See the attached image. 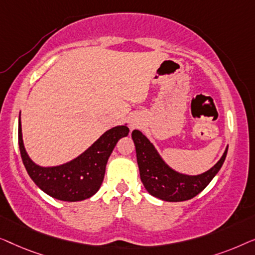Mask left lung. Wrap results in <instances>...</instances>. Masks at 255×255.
Segmentation results:
<instances>
[{
  "label": "left lung",
  "instance_id": "left-lung-1",
  "mask_svg": "<svg viewBox=\"0 0 255 255\" xmlns=\"http://www.w3.org/2000/svg\"><path fill=\"white\" fill-rule=\"evenodd\" d=\"M131 137L135 143L139 175L145 189L156 198L170 202L189 200L202 192L220 171L228 152L227 149L222 158L209 171L189 177L171 170L141 131L132 130Z\"/></svg>",
  "mask_w": 255,
  "mask_h": 255
}]
</instances>
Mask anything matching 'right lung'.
Here are the masks:
<instances>
[{"label": "right lung", "mask_w": 255, "mask_h": 255, "mask_svg": "<svg viewBox=\"0 0 255 255\" xmlns=\"http://www.w3.org/2000/svg\"><path fill=\"white\" fill-rule=\"evenodd\" d=\"M127 126H118L103 134L76 159L55 167H41L28 158L21 138L18 123V144L24 166L39 188L61 201H82L91 198L104 180L107 160L117 142L127 136Z\"/></svg>", "instance_id": "right-lung-1"}]
</instances>
